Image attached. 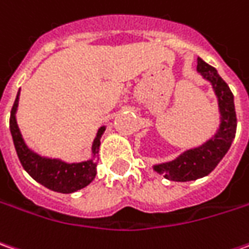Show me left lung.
<instances>
[{"label":"left lung","mask_w":249,"mask_h":249,"mask_svg":"<svg viewBox=\"0 0 249 249\" xmlns=\"http://www.w3.org/2000/svg\"><path fill=\"white\" fill-rule=\"evenodd\" d=\"M197 71L211 82L213 92L218 98L220 125L216 133L204 144L186 150L172 161L154 165V171L168 180L189 182L204 178L211 174L219 161L231 146L236 136L237 117L234 108V96L226 82L220 77L215 67L205 63L202 59H197Z\"/></svg>","instance_id":"1"}]
</instances>
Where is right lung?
<instances>
[{"label": "right lung", "mask_w": 249, "mask_h": 249, "mask_svg": "<svg viewBox=\"0 0 249 249\" xmlns=\"http://www.w3.org/2000/svg\"><path fill=\"white\" fill-rule=\"evenodd\" d=\"M19 105V92L15 99L12 110H11V118H9V129L12 133L13 144L18 153V157L20 160V164L26 169V172L38 183L48 187L49 190H53L57 193H73L88 184L95 179L96 176V167L95 157L99 154V146H100V138L105 132L106 126H100L96 138L92 143V156L93 159L82 162H73L69 164L62 160L48 159L41 157L39 154L34 153L27 147L24 143L20 129L16 123V110Z\"/></svg>", "instance_id": "right-lung-1"}]
</instances>
